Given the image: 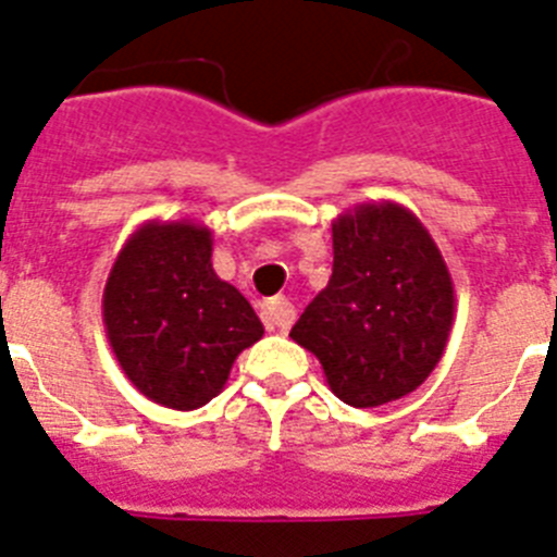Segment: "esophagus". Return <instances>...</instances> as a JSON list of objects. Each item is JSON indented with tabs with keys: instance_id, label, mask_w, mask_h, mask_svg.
I'll use <instances>...</instances> for the list:
<instances>
[{
	"instance_id": "34e87169",
	"label": "esophagus",
	"mask_w": 557,
	"mask_h": 557,
	"mask_svg": "<svg viewBox=\"0 0 557 557\" xmlns=\"http://www.w3.org/2000/svg\"><path fill=\"white\" fill-rule=\"evenodd\" d=\"M260 319H263L267 330H288L294 319H297V308L283 297L269 299L263 310H260Z\"/></svg>"
}]
</instances>
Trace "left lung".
I'll list each match as a JSON object with an SVG mask.
<instances>
[{"label": "left lung", "instance_id": "left-lung-1", "mask_svg": "<svg viewBox=\"0 0 557 557\" xmlns=\"http://www.w3.org/2000/svg\"><path fill=\"white\" fill-rule=\"evenodd\" d=\"M455 285L413 210L363 202L333 222V274L290 338L319 358L330 391L352 408L408 397L447 349Z\"/></svg>", "mask_w": 557, "mask_h": 557}]
</instances>
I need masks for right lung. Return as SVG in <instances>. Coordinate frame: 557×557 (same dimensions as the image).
Segmentation results:
<instances>
[{"mask_svg": "<svg viewBox=\"0 0 557 557\" xmlns=\"http://www.w3.org/2000/svg\"><path fill=\"white\" fill-rule=\"evenodd\" d=\"M213 233L194 219H149L119 249L102 322L122 372L163 408L222 394L235 358L263 335L242 290L210 263Z\"/></svg>", "mask_w": 557, "mask_h": 557, "instance_id": "right-lung-1", "label": "right lung"}]
</instances>
